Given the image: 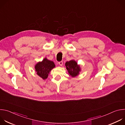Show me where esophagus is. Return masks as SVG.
<instances>
[{"instance_id":"obj_1","label":"esophagus","mask_w":125,"mask_h":125,"mask_svg":"<svg viewBox=\"0 0 125 125\" xmlns=\"http://www.w3.org/2000/svg\"><path fill=\"white\" fill-rule=\"evenodd\" d=\"M58 64L60 65V66H62L63 65V61H60L58 62Z\"/></svg>"}]
</instances>
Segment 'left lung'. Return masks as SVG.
Returning <instances> with one entry per match:
<instances>
[{
  "label": "left lung",
  "instance_id": "8db88e82",
  "mask_svg": "<svg viewBox=\"0 0 125 125\" xmlns=\"http://www.w3.org/2000/svg\"><path fill=\"white\" fill-rule=\"evenodd\" d=\"M66 69L68 73L72 77L77 76L80 71V66L78 65L77 63L74 60H71L65 63Z\"/></svg>",
  "mask_w": 125,
  "mask_h": 125
}]
</instances>
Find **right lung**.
<instances>
[{
  "instance_id": "obj_1",
  "label": "right lung",
  "mask_w": 125,
  "mask_h": 125,
  "mask_svg": "<svg viewBox=\"0 0 125 125\" xmlns=\"http://www.w3.org/2000/svg\"><path fill=\"white\" fill-rule=\"evenodd\" d=\"M55 66L54 62L44 58L42 62L37 64L35 66V69L37 74L44 80L47 78L49 72Z\"/></svg>"
}]
</instances>
